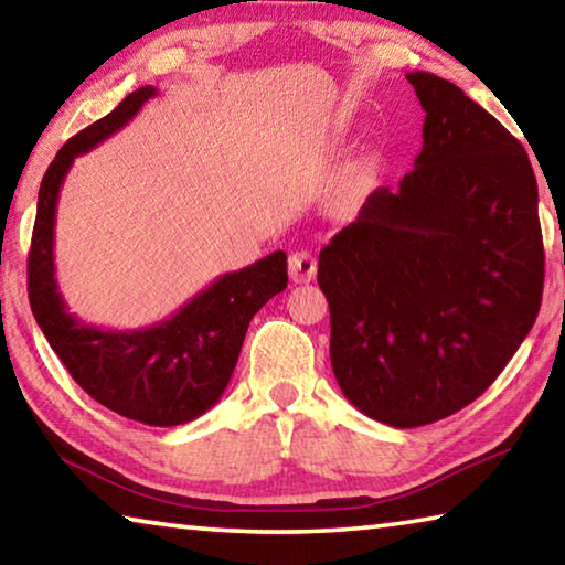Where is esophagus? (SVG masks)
Instances as JSON below:
<instances>
[{
    "label": "esophagus",
    "mask_w": 565,
    "mask_h": 565,
    "mask_svg": "<svg viewBox=\"0 0 565 565\" xmlns=\"http://www.w3.org/2000/svg\"><path fill=\"white\" fill-rule=\"evenodd\" d=\"M289 276L296 284H309L317 276V259L309 252H294L289 256Z\"/></svg>",
    "instance_id": "obj_1"
}]
</instances>
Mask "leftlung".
<instances>
[{"mask_svg": "<svg viewBox=\"0 0 565 565\" xmlns=\"http://www.w3.org/2000/svg\"><path fill=\"white\" fill-rule=\"evenodd\" d=\"M424 147L319 254L331 369L361 414L434 424L489 388L543 296L539 186L521 141L441 76L408 72Z\"/></svg>", "mask_w": 565, "mask_h": 565, "instance_id": "1", "label": "left lung"}]
</instances>
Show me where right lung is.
<instances>
[{
  "label": "right lung",
  "mask_w": 565,
  "mask_h": 565,
  "mask_svg": "<svg viewBox=\"0 0 565 565\" xmlns=\"http://www.w3.org/2000/svg\"><path fill=\"white\" fill-rule=\"evenodd\" d=\"M157 94V87H139L60 149L40 186L26 276L34 319L76 384L114 414L147 426H179L222 398L248 321L286 289L289 274L286 254L274 252L218 276L169 319L131 331L89 327L66 309L54 276V222L64 179L76 157L127 127Z\"/></svg>",
  "instance_id": "add662e5"
}]
</instances>
